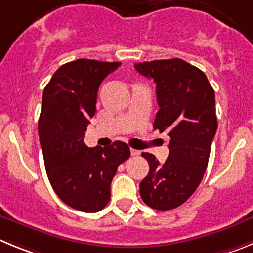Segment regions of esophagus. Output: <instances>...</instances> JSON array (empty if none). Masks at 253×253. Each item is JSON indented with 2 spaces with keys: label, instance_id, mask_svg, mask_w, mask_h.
<instances>
[{
  "label": "esophagus",
  "instance_id": "1",
  "mask_svg": "<svg viewBox=\"0 0 253 253\" xmlns=\"http://www.w3.org/2000/svg\"><path fill=\"white\" fill-rule=\"evenodd\" d=\"M130 154H131V156H139L140 152L137 151V149H133V148H131V149H130Z\"/></svg>",
  "mask_w": 253,
  "mask_h": 253
}]
</instances>
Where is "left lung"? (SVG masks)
Returning a JSON list of instances; mask_svg holds the SVG:
<instances>
[{
	"instance_id": "1",
	"label": "left lung",
	"mask_w": 253,
	"mask_h": 253,
	"mask_svg": "<svg viewBox=\"0 0 253 253\" xmlns=\"http://www.w3.org/2000/svg\"><path fill=\"white\" fill-rule=\"evenodd\" d=\"M135 69L153 78L160 106L153 128L171 138L163 165L142 153L149 172L139 184L140 196L152 209H175L193 195L207 169L218 128L215 95L205 73L180 58L137 63Z\"/></svg>"
}]
</instances>
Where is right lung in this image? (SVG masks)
Segmentation results:
<instances>
[{
    "label": "right lung",
    "mask_w": 253,
    "mask_h": 253,
    "mask_svg": "<svg viewBox=\"0 0 253 253\" xmlns=\"http://www.w3.org/2000/svg\"><path fill=\"white\" fill-rule=\"evenodd\" d=\"M120 64L73 60L59 67L44 88L38 129L46 175L60 200L84 213L106 207L118 166L130 157L120 140L104 148L84 142L100 84Z\"/></svg>",
    "instance_id": "right-lung-1"
}]
</instances>
